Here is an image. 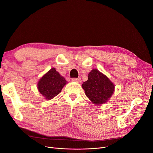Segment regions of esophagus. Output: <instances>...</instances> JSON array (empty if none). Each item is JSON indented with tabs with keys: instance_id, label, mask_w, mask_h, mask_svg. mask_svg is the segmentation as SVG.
I'll return each instance as SVG.
<instances>
[{
	"instance_id": "34e87169",
	"label": "esophagus",
	"mask_w": 153,
	"mask_h": 153,
	"mask_svg": "<svg viewBox=\"0 0 153 153\" xmlns=\"http://www.w3.org/2000/svg\"><path fill=\"white\" fill-rule=\"evenodd\" d=\"M72 81L77 82V83H80L81 78H72Z\"/></svg>"
}]
</instances>
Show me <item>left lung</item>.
Wrapping results in <instances>:
<instances>
[{
	"mask_svg": "<svg viewBox=\"0 0 153 153\" xmlns=\"http://www.w3.org/2000/svg\"><path fill=\"white\" fill-rule=\"evenodd\" d=\"M82 86L87 98L96 105L106 102L114 91L112 82L98 69H92Z\"/></svg>",
	"mask_w": 153,
	"mask_h": 153,
	"instance_id": "1",
	"label": "left lung"
}]
</instances>
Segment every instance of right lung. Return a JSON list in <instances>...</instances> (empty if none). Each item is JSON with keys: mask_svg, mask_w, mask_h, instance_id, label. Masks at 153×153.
Instances as JSON below:
<instances>
[{"mask_svg": "<svg viewBox=\"0 0 153 153\" xmlns=\"http://www.w3.org/2000/svg\"><path fill=\"white\" fill-rule=\"evenodd\" d=\"M67 82L55 68H52L39 80L38 89L40 93L49 100L59 94Z\"/></svg>", "mask_w": 153, "mask_h": 153, "instance_id": "1", "label": "right lung"}]
</instances>
